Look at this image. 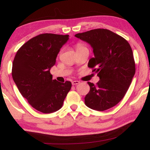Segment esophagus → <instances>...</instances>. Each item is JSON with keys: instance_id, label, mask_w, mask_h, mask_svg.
I'll return each instance as SVG.
<instances>
[{"instance_id": "1", "label": "esophagus", "mask_w": 150, "mask_h": 150, "mask_svg": "<svg viewBox=\"0 0 150 150\" xmlns=\"http://www.w3.org/2000/svg\"><path fill=\"white\" fill-rule=\"evenodd\" d=\"M79 83H80V82H79V81H77V80H75V81H73V82H72V85H78Z\"/></svg>"}]
</instances>
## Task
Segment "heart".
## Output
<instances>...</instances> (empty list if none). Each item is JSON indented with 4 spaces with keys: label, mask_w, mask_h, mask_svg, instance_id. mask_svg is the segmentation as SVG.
Here are the masks:
<instances>
[{
    "label": "heart",
    "mask_w": 150,
    "mask_h": 150,
    "mask_svg": "<svg viewBox=\"0 0 150 150\" xmlns=\"http://www.w3.org/2000/svg\"><path fill=\"white\" fill-rule=\"evenodd\" d=\"M84 49H87L86 46L82 44V43H77V44L75 45V49H76V51H80V50H82Z\"/></svg>",
    "instance_id": "1"
}]
</instances>
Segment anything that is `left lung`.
Masks as SVG:
<instances>
[{
  "instance_id": "obj_1",
  "label": "left lung",
  "mask_w": 150,
  "mask_h": 150,
  "mask_svg": "<svg viewBox=\"0 0 150 150\" xmlns=\"http://www.w3.org/2000/svg\"><path fill=\"white\" fill-rule=\"evenodd\" d=\"M75 36L92 47L94 57L89 61L88 67L100 79L96 85L87 82L90 90L85 97L86 106L99 111L116 106L124 97L135 73L130 45L124 38L106 29Z\"/></svg>"
}]
</instances>
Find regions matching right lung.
I'll return each instance as SVG.
<instances>
[{"instance_id":"1","label":"right lung","mask_w":150,"mask_h":150,"mask_svg":"<svg viewBox=\"0 0 150 150\" xmlns=\"http://www.w3.org/2000/svg\"><path fill=\"white\" fill-rule=\"evenodd\" d=\"M69 35L41 34L24 44L15 55L12 76L22 97L31 106L44 113L62 107L72 84L53 80L50 73L60 49Z\"/></svg>"}]
</instances>
